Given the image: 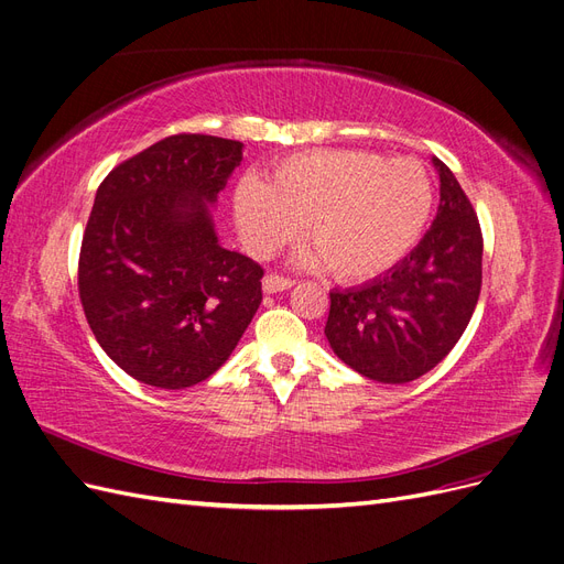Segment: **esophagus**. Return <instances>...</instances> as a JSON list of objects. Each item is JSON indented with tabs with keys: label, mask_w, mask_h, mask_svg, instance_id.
Instances as JSON below:
<instances>
[{
	"label": "esophagus",
	"mask_w": 564,
	"mask_h": 564,
	"mask_svg": "<svg viewBox=\"0 0 564 564\" xmlns=\"http://www.w3.org/2000/svg\"><path fill=\"white\" fill-rule=\"evenodd\" d=\"M292 280L289 278H282V275H275V272H268V275L263 278V292L265 294H278V292H286V289H292Z\"/></svg>",
	"instance_id": "1"
}]
</instances>
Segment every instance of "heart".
<instances>
[{"instance_id": "obj_1", "label": "heart", "mask_w": 564, "mask_h": 564, "mask_svg": "<svg viewBox=\"0 0 564 564\" xmlns=\"http://www.w3.org/2000/svg\"><path fill=\"white\" fill-rule=\"evenodd\" d=\"M433 209V183L409 158L362 150H311L282 160L272 181L247 174L235 187L232 216L249 251L265 256L305 228V268L338 280H367L412 251Z\"/></svg>"}]
</instances>
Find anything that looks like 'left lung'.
<instances>
[{"label": "left lung", "instance_id": "obj_1", "mask_svg": "<svg viewBox=\"0 0 564 564\" xmlns=\"http://www.w3.org/2000/svg\"><path fill=\"white\" fill-rule=\"evenodd\" d=\"M437 216L400 263L360 286L329 292L327 336L338 360L379 383H406L445 360L482 286V232L445 162Z\"/></svg>", "mask_w": 564, "mask_h": 564}]
</instances>
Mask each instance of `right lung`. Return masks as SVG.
<instances>
[{
    "label": "right lung",
    "mask_w": 564,
    "mask_h": 564,
    "mask_svg": "<svg viewBox=\"0 0 564 564\" xmlns=\"http://www.w3.org/2000/svg\"><path fill=\"white\" fill-rule=\"evenodd\" d=\"M242 152L218 135H169L96 191L79 299L100 348L145 386L209 379L259 311L263 270L218 242L212 212Z\"/></svg>",
    "instance_id": "right-lung-1"
}]
</instances>
